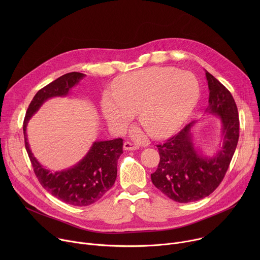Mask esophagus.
<instances>
[{
	"instance_id": "34e87169",
	"label": "esophagus",
	"mask_w": 260,
	"mask_h": 260,
	"mask_svg": "<svg viewBox=\"0 0 260 260\" xmlns=\"http://www.w3.org/2000/svg\"><path fill=\"white\" fill-rule=\"evenodd\" d=\"M123 149L124 150H137V149H139V146L133 142L127 141L123 144Z\"/></svg>"
}]
</instances>
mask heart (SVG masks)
I'll use <instances>...</instances> for the list:
<instances>
[{
	"mask_svg": "<svg viewBox=\"0 0 260 260\" xmlns=\"http://www.w3.org/2000/svg\"><path fill=\"white\" fill-rule=\"evenodd\" d=\"M113 94L102 98V113L108 123L124 128L135 112L146 132L165 138L188 119L200 100V84L189 72L172 67H154L117 78Z\"/></svg>",
	"mask_w": 260,
	"mask_h": 260,
	"instance_id": "obj_1",
	"label": "heart"
}]
</instances>
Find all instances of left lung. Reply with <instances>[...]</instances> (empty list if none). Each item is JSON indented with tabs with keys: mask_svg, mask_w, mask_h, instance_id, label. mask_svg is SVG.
Instances as JSON below:
<instances>
[{
	"mask_svg": "<svg viewBox=\"0 0 260 260\" xmlns=\"http://www.w3.org/2000/svg\"><path fill=\"white\" fill-rule=\"evenodd\" d=\"M209 86L208 113L222 123V148L212 157L198 152L191 127L185 125L177 135L157 145L159 164L151 174L154 186L177 203H190L209 197L223 180L239 141L240 120L236 102L230 90L206 71Z\"/></svg>",
	"mask_w": 260,
	"mask_h": 260,
	"instance_id": "obj_1",
	"label": "left lung"
}]
</instances>
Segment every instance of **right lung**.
I'll use <instances>...</instances> for the list:
<instances>
[{"mask_svg":"<svg viewBox=\"0 0 260 260\" xmlns=\"http://www.w3.org/2000/svg\"><path fill=\"white\" fill-rule=\"evenodd\" d=\"M84 76V74L78 72L68 73L41 88L31 100L23 121L25 149L36 177L53 197L77 207H85L98 202L113 186L117 177V161L123 153V140L119 138L94 142L87 154L77 165L64 171L51 173L32 155L27 142L26 125L45 101L67 95Z\"/></svg>","mask_w":260,"mask_h":260,"instance_id":"1","label":"right lung"}]
</instances>
